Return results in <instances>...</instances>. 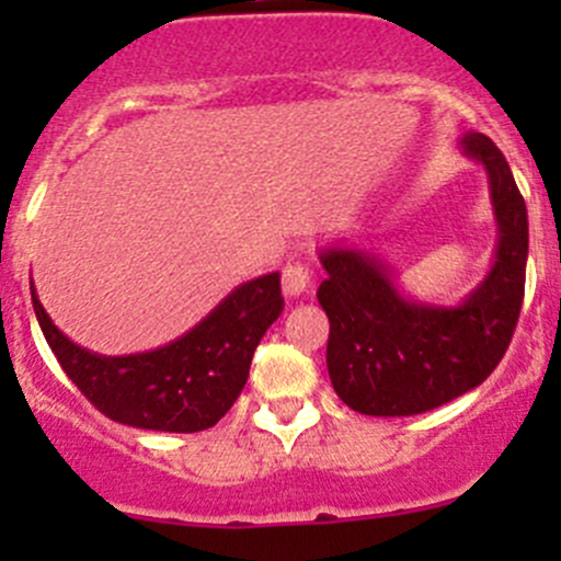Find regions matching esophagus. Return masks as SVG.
<instances>
[{"label": "esophagus", "instance_id": "obj_1", "mask_svg": "<svg viewBox=\"0 0 561 561\" xmlns=\"http://www.w3.org/2000/svg\"><path fill=\"white\" fill-rule=\"evenodd\" d=\"M312 287V271L304 263H287L282 271V290L287 298H301L307 296Z\"/></svg>", "mask_w": 561, "mask_h": 561}]
</instances>
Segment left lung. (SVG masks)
<instances>
[{
	"mask_svg": "<svg viewBox=\"0 0 561 561\" xmlns=\"http://www.w3.org/2000/svg\"><path fill=\"white\" fill-rule=\"evenodd\" d=\"M489 179L494 260L458 304L410 298L375 249H317L325 279L328 375L350 410L375 417L421 415L478 388L505 355L524 301L529 222L511 165L483 133L458 140Z\"/></svg>",
	"mask_w": 561,
	"mask_h": 561,
	"instance_id": "1",
	"label": "left lung"
}]
</instances>
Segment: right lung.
Masks as SVG:
<instances>
[{
    "instance_id": "add662e5",
    "label": "right lung",
    "mask_w": 561,
    "mask_h": 561,
    "mask_svg": "<svg viewBox=\"0 0 561 561\" xmlns=\"http://www.w3.org/2000/svg\"><path fill=\"white\" fill-rule=\"evenodd\" d=\"M32 307L65 375L111 421L149 432L211 428L247 386L249 364L285 309L279 271L233 287L197 325L162 347L103 355L54 325L32 282Z\"/></svg>"
}]
</instances>
